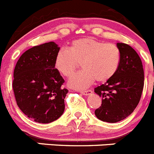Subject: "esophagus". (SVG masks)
<instances>
[{
	"instance_id": "obj_1",
	"label": "esophagus",
	"mask_w": 154,
	"mask_h": 154,
	"mask_svg": "<svg viewBox=\"0 0 154 154\" xmlns=\"http://www.w3.org/2000/svg\"><path fill=\"white\" fill-rule=\"evenodd\" d=\"M92 93L91 90H86V91H82L81 94H84V95H88V94H91Z\"/></svg>"
}]
</instances>
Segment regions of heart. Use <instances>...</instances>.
<instances>
[{
  "instance_id": "obj_1",
  "label": "heart",
  "mask_w": 154,
  "mask_h": 154,
  "mask_svg": "<svg viewBox=\"0 0 154 154\" xmlns=\"http://www.w3.org/2000/svg\"><path fill=\"white\" fill-rule=\"evenodd\" d=\"M120 63L121 52L116 45L85 37L74 40L68 50L60 49L55 58L54 66L60 74L69 78L81 64L84 70L75 75L69 85L84 89L95 80L105 82L112 78Z\"/></svg>"
}]
</instances>
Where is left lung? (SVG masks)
I'll return each instance as SVG.
<instances>
[{
  "instance_id": "8db88e82",
  "label": "left lung",
  "mask_w": 154,
  "mask_h": 154,
  "mask_svg": "<svg viewBox=\"0 0 154 154\" xmlns=\"http://www.w3.org/2000/svg\"><path fill=\"white\" fill-rule=\"evenodd\" d=\"M121 63L112 78L94 88L102 98L101 106L94 111L99 120L115 123L125 119L137 106L144 84L141 60L129 45L118 43Z\"/></svg>"
}]
</instances>
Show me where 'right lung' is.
I'll return each instance as SVG.
<instances>
[{"label": "right lung", "mask_w": 154, "mask_h": 154, "mask_svg": "<svg viewBox=\"0 0 154 154\" xmlns=\"http://www.w3.org/2000/svg\"><path fill=\"white\" fill-rule=\"evenodd\" d=\"M60 48L54 42L33 46L20 57L14 71L13 89L22 112L36 122L47 124L64 112L68 93L54 66Z\"/></svg>", "instance_id": "right-lung-1"}]
</instances>
